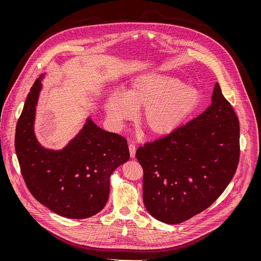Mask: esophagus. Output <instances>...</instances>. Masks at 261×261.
Returning <instances> with one entry per match:
<instances>
[{"instance_id": "obj_1", "label": "esophagus", "mask_w": 261, "mask_h": 261, "mask_svg": "<svg viewBox=\"0 0 261 261\" xmlns=\"http://www.w3.org/2000/svg\"><path fill=\"white\" fill-rule=\"evenodd\" d=\"M128 148H129L130 156H131L132 159H133V158H135V155H136V146H135L134 144H129Z\"/></svg>"}]
</instances>
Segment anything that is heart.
I'll use <instances>...</instances> for the list:
<instances>
[{
	"label": "heart",
	"instance_id": "obj_1",
	"mask_svg": "<svg viewBox=\"0 0 261 261\" xmlns=\"http://www.w3.org/2000/svg\"><path fill=\"white\" fill-rule=\"evenodd\" d=\"M199 90L186 86L180 79L149 73L140 75L125 91L124 96L112 95L105 109L115 125H121L143 109L141 124L152 136L162 137L177 130L198 109Z\"/></svg>",
	"mask_w": 261,
	"mask_h": 261
}]
</instances>
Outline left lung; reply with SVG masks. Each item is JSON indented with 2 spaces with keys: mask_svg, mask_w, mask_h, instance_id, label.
Returning <instances> with one entry per match:
<instances>
[{
  "mask_svg": "<svg viewBox=\"0 0 261 261\" xmlns=\"http://www.w3.org/2000/svg\"><path fill=\"white\" fill-rule=\"evenodd\" d=\"M149 214L179 224L206 210L231 182L240 158V125L218 83L211 105L171 134L137 149Z\"/></svg>",
  "mask_w": 261,
  "mask_h": 261,
  "instance_id": "1",
  "label": "left lung"
}]
</instances>
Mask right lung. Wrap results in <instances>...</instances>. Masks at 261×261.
Wrapping results in <instances>:
<instances>
[{
  "label": "right lung",
  "mask_w": 261,
  "mask_h": 261,
  "mask_svg": "<svg viewBox=\"0 0 261 261\" xmlns=\"http://www.w3.org/2000/svg\"><path fill=\"white\" fill-rule=\"evenodd\" d=\"M43 77L30 89L15 129L21 174L32 196L49 210L67 218H88L103 208L111 175L129 160L127 141L102 130L88 117L66 147L60 150L43 148L34 133Z\"/></svg>",
  "instance_id": "right-lung-1"
}]
</instances>
